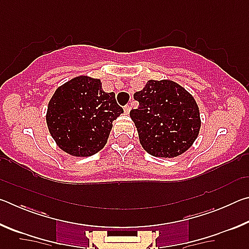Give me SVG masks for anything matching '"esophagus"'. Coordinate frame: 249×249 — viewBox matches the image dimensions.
Returning a JSON list of instances; mask_svg holds the SVG:
<instances>
[{
    "label": "esophagus",
    "instance_id": "34e87169",
    "mask_svg": "<svg viewBox=\"0 0 249 249\" xmlns=\"http://www.w3.org/2000/svg\"><path fill=\"white\" fill-rule=\"evenodd\" d=\"M129 112H130V107H129V105H125V107H124V113H125L126 115H127V114H129Z\"/></svg>",
    "mask_w": 249,
    "mask_h": 249
}]
</instances>
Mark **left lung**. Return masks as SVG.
Segmentation results:
<instances>
[{
  "label": "left lung",
  "instance_id": "8db88e82",
  "mask_svg": "<svg viewBox=\"0 0 249 249\" xmlns=\"http://www.w3.org/2000/svg\"><path fill=\"white\" fill-rule=\"evenodd\" d=\"M134 99L140 105L129 115L147 153L174 158L193 145L201 127L200 111L184 88L171 80H149Z\"/></svg>",
  "mask_w": 249,
  "mask_h": 249
}]
</instances>
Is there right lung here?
<instances>
[{"label":"right lung","mask_w":249,"mask_h":249,"mask_svg":"<svg viewBox=\"0 0 249 249\" xmlns=\"http://www.w3.org/2000/svg\"><path fill=\"white\" fill-rule=\"evenodd\" d=\"M122 113L115 93L104 92L100 79L79 75L54 91L46 122L59 148L75 157H89L107 144L113 121Z\"/></svg>","instance_id":"obj_1"}]
</instances>
